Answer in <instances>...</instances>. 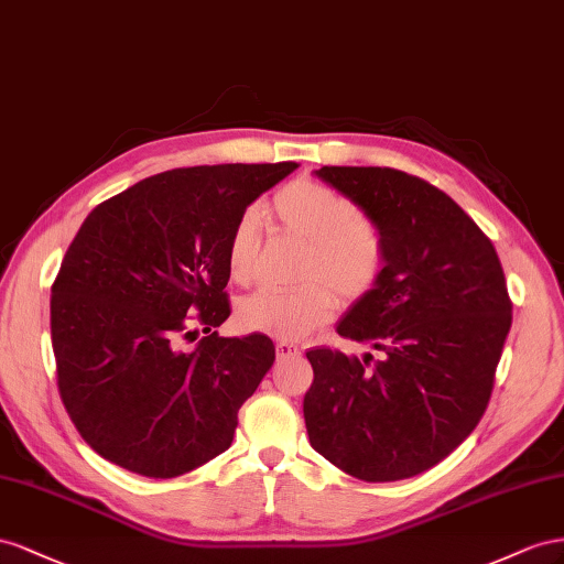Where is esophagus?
Listing matches in <instances>:
<instances>
[{
	"label": "esophagus",
	"instance_id": "1",
	"mask_svg": "<svg viewBox=\"0 0 564 564\" xmlns=\"http://www.w3.org/2000/svg\"><path fill=\"white\" fill-rule=\"evenodd\" d=\"M300 354V347L293 345V343H276V357L283 361V359H293Z\"/></svg>",
	"mask_w": 564,
	"mask_h": 564
}]
</instances>
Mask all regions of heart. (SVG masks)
<instances>
[{
	"instance_id": "1",
	"label": "heart",
	"mask_w": 564,
	"mask_h": 564,
	"mask_svg": "<svg viewBox=\"0 0 564 564\" xmlns=\"http://www.w3.org/2000/svg\"><path fill=\"white\" fill-rule=\"evenodd\" d=\"M271 213L288 234L310 240L302 279L321 281H310L295 291H257L236 304L234 321L246 333H264L293 343L324 326L335 314L337 297L332 284L345 297H361L371 291L384 269V243L371 221L357 217V205L321 182L297 180L283 186L271 200ZM257 250L260 213L248 207L236 219L227 240L231 281H252Z\"/></svg>"
}]
</instances>
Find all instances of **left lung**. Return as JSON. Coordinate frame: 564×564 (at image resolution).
<instances>
[{
	"label": "left lung",
	"instance_id": "left-lung-1",
	"mask_svg": "<svg viewBox=\"0 0 564 564\" xmlns=\"http://www.w3.org/2000/svg\"><path fill=\"white\" fill-rule=\"evenodd\" d=\"M380 231L378 283L337 324L382 359L368 368L314 347L304 394L310 444L364 481L430 470L485 413L512 324L506 276L491 240L444 191L390 167H321Z\"/></svg>",
	"mask_w": 564,
	"mask_h": 564
}]
</instances>
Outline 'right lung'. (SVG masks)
I'll list each match as a JSON object with an SVG mask.
<instances>
[{"mask_svg":"<svg viewBox=\"0 0 564 564\" xmlns=\"http://www.w3.org/2000/svg\"><path fill=\"white\" fill-rule=\"evenodd\" d=\"M297 167L170 170L89 213L52 285V345L63 404L96 454L170 479L231 446L238 409L276 347L262 333L215 330L231 314L227 240L248 205ZM191 325L212 335L184 352Z\"/></svg>","mask_w":564,"mask_h":564,"instance_id":"obj_1","label":"right lung"}]
</instances>
